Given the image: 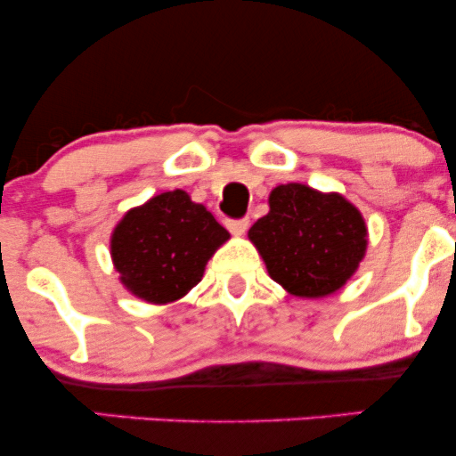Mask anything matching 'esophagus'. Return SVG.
<instances>
[{"label": "esophagus", "instance_id": "34e87169", "mask_svg": "<svg viewBox=\"0 0 456 456\" xmlns=\"http://www.w3.org/2000/svg\"><path fill=\"white\" fill-rule=\"evenodd\" d=\"M248 224H250L248 218H232V221H227V229L233 235H242L246 229H248Z\"/></svg>", "mask_w": 456, "mask_h": 456}]
</instances>
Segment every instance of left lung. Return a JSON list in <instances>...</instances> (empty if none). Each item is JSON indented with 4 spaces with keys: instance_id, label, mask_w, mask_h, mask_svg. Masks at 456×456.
I'll list each match as a JSON object with an SVG mask.
<instances>
[{
    "instance_id": "obj_1",
    "label": "left lung",
    "mask_w": 456,
    "mask_h": 456,
    "mask_svg": "<svg viewBox=\"0 0 456 456\" xmlns=\"http://www.w3.org/2000/svg\"><path fill=\"white\" fill-rule=\"evenodd\" d=\"M248 238L272 279L302 297L341 289L366 250L364 221L352 203L305 184L276 186L270 212L250 227Z\"/></svg>"
}]
</instances>
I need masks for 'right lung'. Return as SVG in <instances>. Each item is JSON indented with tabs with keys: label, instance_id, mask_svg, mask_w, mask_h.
Wrapping results in <instances>:
<instances>
[{
	"label": "right lung",
	"instance_id": "obj_1",
	"mask_svg": "<svg viewBox=\"0 0 456 456\" xmlns=\"http://www.w3.org/2000/svg\"><path fill=\"white\" fill-rule=\"evenodd\" d=\"M229 232L184 191L162 192L130 210L111 238L113 264L134 296L154 305L182 297L201 281Z\"/></svg>",
	"mask_w": 456,
	"mask_h": 456
}]
</instances>
